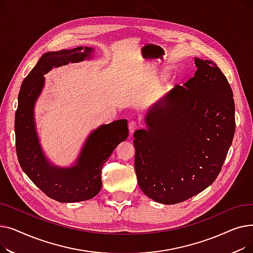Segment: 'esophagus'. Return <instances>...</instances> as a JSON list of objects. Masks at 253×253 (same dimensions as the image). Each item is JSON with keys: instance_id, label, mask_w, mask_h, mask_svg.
<instances>
[{"instance_id": "34e87169", "label": "esophagus", "mask_w": 253, "mask_h": 253, "mask_svg": "<svg viewBox=\"0 0 253 253\" xmlns=\"http://www.w3.org/2000/svg\"><path fill=\"white\" fill-rule=\"evenodd\" d=\"M128 128H129L130 133H133L136 129H138V123L136 121H133V120H131V121H129L128 123Z\"/></svg>"}]
</instances>
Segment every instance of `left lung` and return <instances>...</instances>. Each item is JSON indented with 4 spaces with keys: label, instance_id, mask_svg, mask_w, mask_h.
<instances>
[{
    "label": "left lung",
    "instance_id": "8db88e82",
    "mask_svg": "<svg viewBox=\"0 0 253 253\" xmlns=\"http://www.w3.org/2000/svg\"><path fill=\"white\" fill-rule=\"evenodd\" d=\"M176 85L134 133V167L141 191L154 201L176 204L213 182L235 134V102L227 78L210 60Z\"/></svg>",
    "mask_w": 253,
    "mask_h": 253
}]
</instances>
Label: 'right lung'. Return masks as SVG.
<instances>
[{
  "label": "right lung",
  "instance_id": "obj_1",
  "mask_svg": "<svg viewBox=\"0 0 253 253\" xmlns=\"http://www.w3.org/2000/svg\"><path fill=\"white\" fill-rule=\"evenodd\" d=\"M89 47L49 52L40 58L23 80L15 114V147L24 173L53 200L61 203L89 200L101 189V169L117 145L128 136L125 119L102 125L89 135L75 166H52L40 147L34 122V104L44 86V76L53 68L91 56Z\"/></svg>",
  "mask_w": 253,
  "mask_h": 253
}]
</instances>
